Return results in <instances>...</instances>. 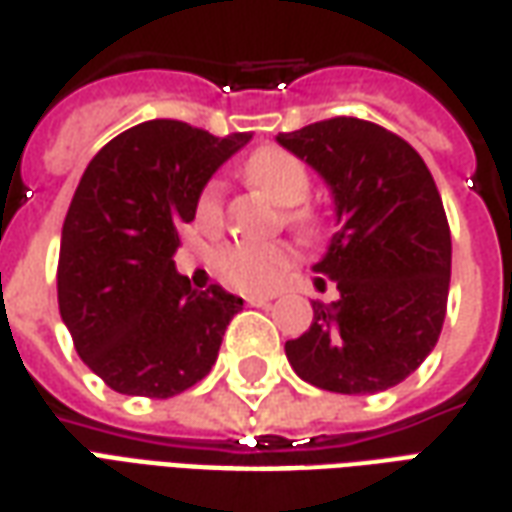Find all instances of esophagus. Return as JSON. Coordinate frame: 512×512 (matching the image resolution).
Masks as SVG:
<instances>
[{
    "mask_svg": "<svg viewBox=\"0 0 512 512\" xmlns=\"http://www.w3.org/2000/svg\"><path fill=\"white\" fill-rule=\"evenodd\" d=\"M271 299H274V296H246V305L266 307V305H271Z\"/></svg>",
    "mask_w": 512,
    "mask_h": 512,
    "instance_id": "1",
    "label": "esophagus"
}]
</instances>
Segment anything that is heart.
Instances as JSON below:
<instances>
[{
  "mask_svg": "<svg viewBox=\"0 0 512 512\" xmlns=\"http://www.w3.org/2000/svg\"><path fill=\"white\" fill-rule=\"evenodd\" d=\"M246 180L263 194H268L277 205L293 207L305 202L313 177L310 169L299 157L282 149V146H263L246 157ZM196 219L205 227L219 224L221 219V185L210 182L199 194L196 202ZM291 221L302 227H313L316 216L307 207L291 210ZM296 260V249L288 244H246V241H230L213 252V271L221 280L238 288V291H268L274 288L282 271Z\"/></svg>",
  "mask_w": 512,
  "mask_h": 512,
  "instance_id": "heart-1",
  "label": "heart"
}]
</instances>
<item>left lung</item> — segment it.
<instances>
[{"instance_id":"left-lung-1","label":"left lung","mask_w":512,"mask_h":512,"mask_svg":"<svg viewBox=\"0 0 512 512\" xmlns=\"http://www.w3.org/2000/svg\"><path fill=\"white\" fill-rule=\"evenodd\" d=\"M277 144L327 182L338 221L313 266L338 299L313 302L288 363L321 391H388L424 363L446 318L452 235L435 180L413 146L363 119L316 121Z\"/></svg>"}]
</instances>
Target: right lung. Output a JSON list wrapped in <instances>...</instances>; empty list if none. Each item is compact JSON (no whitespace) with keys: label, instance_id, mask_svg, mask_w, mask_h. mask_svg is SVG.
I'll return each mask as SVG.
<instances>
[{"label":"right lung","instance_id":"right-lung-1","mask_svg":"<svg viewBox=\"0 0 512 512\" xmlns=\"http://www.w3.org/2000/svg\"><path fill=\"white\" fill-rule=\"evenodd\" d=\"M249 138L144 121L82 174L60 235L57 305L82 363L113 391L169 399L216 363L244 299L177 274V227L194 221L207 180Z\"/></svg>","mask_w":512,"mask_h":512}]
</instances>
